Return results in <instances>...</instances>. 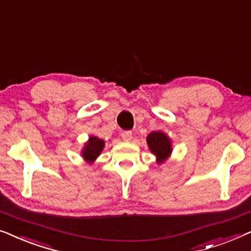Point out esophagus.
Here are the masks:
<instances>
[{
	"instance_id": "34e87169",
	"label": "esophagus",
	"mask_w": 251,
	"mask_h": 251,
	"mask_svg": "<svg viewBox=\"0 0 251 251\" xmlns=\"http://www.w3.org/2000/svg\"><path fill=\"white\" fill-rule=\"evenodd\" d=\"M121 137L125 142H129V140L132 139V132L131 131H122Z\"/></svg>"
}]
</instances>
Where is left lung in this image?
Masks as SVG:
<instances>
[{
    "label": "left lung",
    "instance_id": "obj_1",
    "mask_svg": "<svg viewBox=\"0 0 251 251\" xmlns=\"http://www.w3.org/2000/svg\"><path fill=\"white\" fill-rule=\"evenodd\" d=\"M147 146L156 157L157 164H162L173 153V144L170 137L162 131H153L146 137Z\"/></svg>",
    "mask_w": 251,
    "mask_h": 251
}]
</instances>
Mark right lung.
<instances>
[{
	"mask_svg": "<svg viewBox=\"0 0 251 251\" xmlns=\"http://www.w3.org/2000/svg\"><path fill=\"white\" fill-rule=\"evenodd\" d=\"M105 147V142L97 136H90L81 151V156L89 164H92L100 155Z\"/></svg>",
	"mask_w": 251,
	"mask_h": 251,
	"instance_id": "1",
	"label": "right lung"
}]
</instances>
